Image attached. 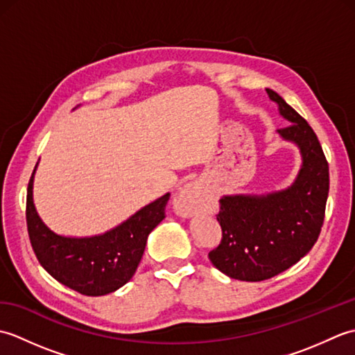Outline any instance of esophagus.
Returning a JSON list of instances; mask_svg holds the SVG:
<instances>
[{
  "instance_id": "1",
  "label": "esophagus",
  "mask_w": 355,
  "mask_h": 355,
  "mask_svg": "<svg viewBox=\"0 0 355 355\" xmlns=\"http://www.w3.org/2000/svg\"><path fill=\"white\" fill-rule=\"evenodd\" d=\"M205 206V192L195 183L186 184L173 200V209L180 216H191Z\"/></svg>"
}]
</instances>
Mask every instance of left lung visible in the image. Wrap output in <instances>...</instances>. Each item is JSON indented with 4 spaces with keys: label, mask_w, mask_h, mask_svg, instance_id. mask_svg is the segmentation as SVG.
Masks as SVG:
<instances>
[{
    "label": "left lung",
    "mask_w": 355,
    "mask_h": 355,
    "mask_svg": "<svg viewBox=\"0 0 355 355\" xmlns=\"http://www.w3.org/2000/svg\"><path fill=\"white\" fill-rule=\"evenodd\" d=\"M267 93L291 122L277 132L297 143L304 163L286 191L220 200L216 220L223 238L209 259L224 275L248 282L282 273L311 250L325 220L329 191L328 162L313 128L273 89Z\"/></svg>",
    "instance_id": "left-lung-1"
}]
</instances>
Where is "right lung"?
Here are the masks:
<instances>
[{
	"instance_id": "obj_1",
	"label": "right lung",
	"mask_w": 355,
	"mask_h": 355,
	"mask_svg": "<svg viewBox=\"0 0 355 355\" xmlns=\"http://www.w3.org/2000/svg\"><path fill=\"white\" fill-rule=\"evenodd\" d=\"M33 173L27 187V230L36 258L49 275L85 296H103L130 281L145 252L148 235L166 216L171 193L101 236L64 238L49 230L36 214L32 198Z\"/></svg>"
}]
</instances>
